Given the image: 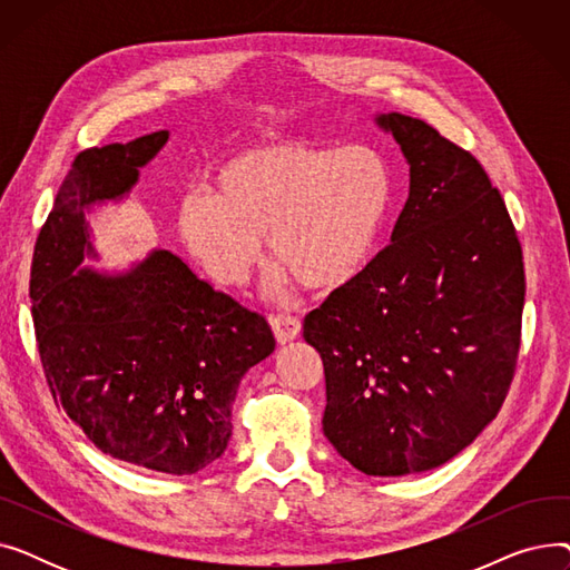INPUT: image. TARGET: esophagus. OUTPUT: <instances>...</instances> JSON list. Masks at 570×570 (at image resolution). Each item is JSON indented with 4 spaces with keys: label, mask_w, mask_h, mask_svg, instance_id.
<instances>
[{
    "label": "esophagus",
    "mask_w": 570,
    "mask_h": 570,
    "mask_svg": "<svg viewBox=\"0 0 570 570\" xmlns=\"http://www.w3.org/2000/svg\"><path fill=\"white\" fill-rule=\"evenodd\" d=\"M269 325H273V333L279 344L293 342L295 337H301V331H303L301 318L295 316H273L269 318Z\"/></svg>",
    "instance_id": "esophagus-1"
}]
</instances>
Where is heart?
<instances>
[{
  "label": "heart",
  "mask_w": 570,
  "mask_h": 570,
  "mask_svg": "<svg viewBox=\"0 0 570 570\" xmlns=\"http://www.w3.org/2000/svg\"><path fill=\"white\" fill-rule=\"evenodd\" d=\"M393 203V168L372 147L267 140L224 159L209 191L179 205L177 228L219 286L247 282L267 235L279 277L335 291L372 261Z\"/></svg>",
  "instance_id": "1"
}]
</instances>
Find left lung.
<instances>
[{
	"mask_svg": "<svg viewBox=\"0 0 570 570\" xmlns=\"http://www.w3.org/2000/svg\"><path fill=\"white\" fill-rule=\"evenodd\" d=\"M409 161L393 245L305 316L323 361V434L367 475L445 464L492 423L511 387L524 263L478 159L423 119L376 115Z\"/></svg>",
	"mask_w": 570,
	"mask_h": 570,
	"instance_id": "8db88e82",
	"label": "left lung"
}]
</instances>
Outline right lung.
I'll return each instance as SVG.
<instances>
[{
  "mask_svg": "<svg viewBox=\"0 0 570 570\" xmlns=\"http://www.w3.org/2000/svg\"><path fill=\"white\" fill-rule=\"evenodd\" d=\"M166 140L155 131L73 159L37 237L29 297L55 404L101 453L189 475L224 455L237 385L275 337L166 249L125 275L80 267L99 256L85 213L125 198Z\"/></svg>",
  "mask_w": 570,
  "mask_h": 570,
  "instance_id": "1",
  "label": "right lung"
}]
</instances>
